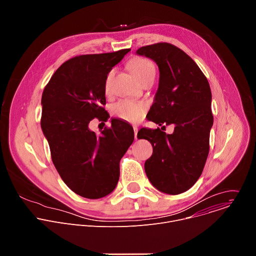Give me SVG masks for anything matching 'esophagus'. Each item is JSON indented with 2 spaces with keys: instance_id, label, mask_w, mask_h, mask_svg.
<instances>
[{
  "instance_id": "obj_1",
  "label": "esophagus",
  "mask_w": 256,
  "mask_h": 256,
  "mask_svg": "<svg viewBox=\"0 0 256 256\" xmlns=\"http://www.w3.org/2000/svg\"><path fill=\"white\" fill-rule=\"evenodd\" d=\"M134 140H138V126H134Z\"/></svg>"
}]
</instances>
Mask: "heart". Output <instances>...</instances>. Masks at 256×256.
Instances as JSON below:
<instances>
[{
  "label": "heart",
  "mask_w": 256,
  "mask_h": 256,
  "mask_svg": "<svg viewBox=\"0 0 256 256\" xmlns=\"http://www.w3.org/2000/svg\"><path fill=\"white\" fill-rule=\"evenodd\" d=\"M128 68L140 82L146 76L151 74V72H155V66L153 64V62L142 58L132 60L128 64ZM114 72L116 68H112L107 72V75L105 77L104 88L106 92H108L109 89H110V83L114 78ZM112 112L120 120H124L128 122H138L142 120L144 116V108L142 104L136 103L132 100H120L114 106Z\"/></svg>",
  "instance_id": "obj_1"
}]
</instances>
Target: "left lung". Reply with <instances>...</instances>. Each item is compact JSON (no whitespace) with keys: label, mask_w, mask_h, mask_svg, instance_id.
Returning a JSON list of instances; mask_svg holds the SVG:
<instances>
[{"label":"left lung","mask_w":256,"mask_h":256,"mask_svg":"<svg viewBox=\"0 0 256 256\" xmlns=\"http://www.w3.org/2000/svg\"><path fill=\"white\" fill-rule=\"evenodd\" d=\"M136 54L154 60L160 72L149 120L162 128L174 124L171 134L159 128L138 130V138L153 146L144 171L158 190L179 194L198 181L208 155L214 124L210 88L194 60L175 46L160 42L142 46Z\"/></svg>","instance_id":"left-lung-1"}]
</instances>
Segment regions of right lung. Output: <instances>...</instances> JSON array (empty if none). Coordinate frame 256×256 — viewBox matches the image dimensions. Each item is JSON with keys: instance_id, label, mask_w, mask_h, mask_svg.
<instances>
[{"instance_id": "right-lung-1", "label": "right lung", "mask_w": 256, "mask_h": 256, "mask_svg": "<svg viewBox=\"0 0 256 256\" xmlns=\"http://www.w3.org/2000/svg\"><path fill=\"white\" fill-rule=\"evenodd\" d=\"M130 50L72 58L56 70L42 93L40 126L54 165L68 188L86 198L114 190L120 161L134 142L132 128L118 118L100 134L89 128L95 118L108 120L101 106L105 77Z\"/></svg>"}]
</instances>
